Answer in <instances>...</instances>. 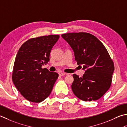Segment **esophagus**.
Segmentation results:
<instances>
[{
  "label": "esophagus",
  "mask_w": 127,
  "mask_h": 127,
  "mask_svg": "<svg viewBox=\"0 0 127 127\" xmlns=\"http://www.w3.org/2000/svg\"><path fill=\"white\" fill-rule=\"evenodd\" d=\"M59 76H65V75L67 74V73L60 72H59Z\"/></svg>",
  "instance_id": "esophagus-1"
}]
</instances>
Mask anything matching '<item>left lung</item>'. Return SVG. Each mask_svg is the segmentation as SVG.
<instances>
[{
  "label": "left lung",
  "mask_w": 127,
  "mask_h": 127,
  "mask_svg": "<svg viewBox=\"0 0 127 127\" xmlns=\"http://www.w3.org/2000/svg\"><path fill=\"white\" fill-rule=\"evenodd\" d=\"M61 37L73 50L77 64L83 65L85 70L82 77L73 74L71 88L74 94L84 101L100 99L110 88L115 69L106 49L88 33H65Z\"/></svg>",
  "instance_id": "8db88e82"
}]
</instances>
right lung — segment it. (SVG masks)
I'll return each instance as SVG.
<instances>
[{
  "instance_id": "obj_1",
  "label": "right lung",
  "mask_w": 127,
  "mask_h": 127,
  "mask_svg": "<svg viewBox=\"0 0 127 127\" xmlns=\"http://www.w3.org/2000/svg\"><path fill=\"white\" fill-rule=\"evenodd\" d=\"M59 35L31 38L21 46L16 55L12 75V82L23 96L33 102L48 97L59 77L56 72L42 68L49 61Z\"/></svg>"
}]
</instances>
